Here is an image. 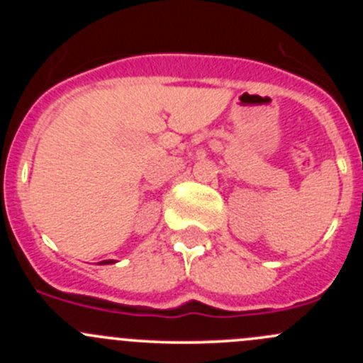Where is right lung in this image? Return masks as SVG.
<instances>
[{
    "label": "right lung",
    "mask_w": 363,
    "mask_h": 363,
    "mask_svg": "<svg viewBox=\"0 0 363 363\" xmlns=\"http://www.w3.org/2000/svg\"><path fill=\"white\" fill-rule=\"evenodd\" d=\"M101 263H112V259H108V262H107V259H105V262H101Z\"/></svg>",
    "instance_id": "add662e5"
}]
</instances>
